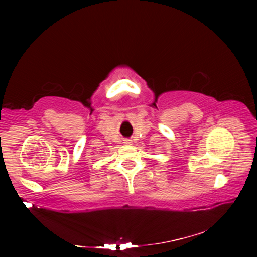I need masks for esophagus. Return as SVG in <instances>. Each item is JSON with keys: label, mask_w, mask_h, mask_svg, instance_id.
I'll use <instances>...</instances> for the list:
<instances>
[{"label": "esophagus", "mask_w": 257, "mask_h": 257, "mask_svg": "<svg viewBox=\"0 0 257 257\" xmlns=\"http://www.w3.org/2000/svg\"><path fill=\"white\" fill-rule=\"evenodd\" d=\"M125 145H132V143H130V141L129 140H127V141H125V143H124Z\"/></svg>", "instance_id": "1"}]
</instances>
